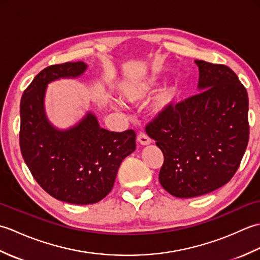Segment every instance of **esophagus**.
<instances>
[{"label": "esophagus", "mask_w": 260, "mask_h": 260, "mask_svg": "<svg viewBox=\"0 0 260 260\" xmlns=\"http://www.w3.org/2000/svg\"><path fill=\"white\" fill-rule=\"evenodd\" d=\"M137 141H139V143H140L141 145H144V146L150 145L151 143H152L150 137H148V136H147L146 134H144V133H141L139 136H137Z\"/></svg>", "instance_id": "1"}]
</instances>
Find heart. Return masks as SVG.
Returning <instances> with one entry per match:
<instances>
[{
	"instance_id": "heart-1",
	"label": "heart",
	"mask_w": 260,
	"mask_h": 260,
	"mask_svg": "<svg viewBox=\"0 0 260 260\" xmlns=\"http://www.w3.org/2000/svg\"><path fill=\"white\" fill-rule=\"evenodd\" d=\"M157 79L154 76H148L134 81L126 82L121 86V96L132 104H139L151 95L155 89ZM176 95H178L176 86L169 85L163 87L153 99L151 104V112L155 116L167 113L174 104Z\"/></svg>"
}]
</instances>
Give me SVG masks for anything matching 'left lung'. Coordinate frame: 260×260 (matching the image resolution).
Segmentation results:
<instances>
[{"label": "left lung", "mask_w": 260, "mask_h": 260, "mask_svg": "<svg viewBox=\"0 0 260 260\" xmlns=\"http://www.w3.org/2000/svg\"><path fill=\"white\" fill-rule=\"evenodd\" d=\"M199 93L146 127L163 152L158 180L176 198L200 197L228 183L249 139L248 95L227 66L194 60Z\"/></svg>", "instance_id": "obj_1"}]
</instances>
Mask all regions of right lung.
<instances>
[{
	"label": "right lung",
	"instance_id": "right-lung-1",
	"mask_svg": "<svg viewBox=\"0 0 260 260\" xmlns=\"http://www.w3.org/2000/svg\"><path fill=\"white\" fill-rule=\"evenodd\" d=\"M87 68L78 61L43 69L20 104V147L33 178L57 200L81 206L101 201L112 191L120 163L136 147L134 131L105 129L89 110L68 128H59L48 118V85L79 78Z\"/></svg>",
	"mask_w": 260,
	"mask_h": 260
}]
</instances>
